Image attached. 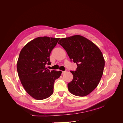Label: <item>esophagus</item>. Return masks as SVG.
Returning a JSON list of instances; mask_svg holds the SVG:
<instances>
[{
  "label": "esophagus",
  "mask_w": 123,
  "mask_h": 123,
  "mask_svg": "<svg viewBox=\"0 0 123 123\" xmlns=\"http://www.w3.org/2000/svg\"><path fill=\"white\" fill-rule=\"evenodd\" d=\"M65 72H66V71H62V74H64Z\"/></svg>",
  "instance_id": "34e87169"
}]
</instances>
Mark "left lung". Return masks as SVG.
I'll use <instances>...</instances> for the list:
<instances>
[{
  "instance_id": "1",
  "label": "left lung",
  "mask_w": 123,
  "mask_h": 123,
  "mask_svg": "<svg viewBox=\"0 0 123 123\" xmlns=\"http://www.w3.org/2000/svg\"><path fill=\"white\" fill-rule=\"evenodd\" d=\"M66 51L71 61L76 63V71H71L72 80L68 90L74 95L85 96L97 87L105 67L101 51L87 38L79 35L62 38L58 43Z\"/></svg>"
}]
</instances>
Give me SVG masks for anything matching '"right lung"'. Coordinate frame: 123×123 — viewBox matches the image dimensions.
Wrapping results in <instances>:
<instances>
[{
    "instance_id": "add662e5",
    "label": "right lung",
    "mask_w": 123,
    "mask_h": 123,
    "mask_svg": "<svg viewBox=\"0 0 123 123\" xmlns=\"http://www.w3.org/2000/svg\"><path fill=\"white\" fill-rule=\"evenodd\" d=\"M59 38L38 37L30 41L21 49L17 63V70L25 91L37 100L46 99L53 94L55 80L61 71H50L46 65L51 64L50 55Z\"/></svg>"
}]
</instances>
